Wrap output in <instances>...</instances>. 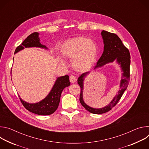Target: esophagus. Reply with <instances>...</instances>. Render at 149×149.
<instances>
[{"label":"esophagus","instance_id":"obj_1","mask_svg":"<svg viewBox=\"0 0 149 149\" xmlns=\"http://www.w3.org/2000/svg\"><path fill=\"white\" fill-rule=\"evenodd\" d=\"M70 81H71V83H74V82H75L77 81L76 77L75 76L72 75L70 77Z\"/></svg>","mask_w":149,"mask_h":149}]
</instances>
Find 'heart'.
Returning <instances> with one entry per match:
<instances>
[{
    "mask_svg": "<svg viewBox=\"0 0 149 149\" xmlns=\"http://www.w3.org/2000/svg\"><path fill=\"white\" fill-rule=\"evenodd\" d=\"M61 52L63 56L72 58V65L76 70L83 71L91 67L95 62L98 47L93 40L76 37L64 42L61 48ZM59 61L65 63L62 58Z\"/></svg>",
    "mask_w": 149,
    "mask_h": 149,
    "instance_id": "obj_1",
    "label": "heart"
}]
</instances>
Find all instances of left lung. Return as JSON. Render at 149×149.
<instances>
[{
	"label": "left lung",
	"instance_id": "1",
	"mask_svg": "<svg viewBox=\"0 0 149 149\" xmlns=\"http://www.w3.org/2000/svg\"><path fill=\"white\" fill-rule=\"evenodd\" d=\"M103 39L104 51L98 61L97 65L94 67V70L101 68L109 63L116 61L121 68L122 72L121 79L120 84V90L118 94L113 98L111 102L102 108L95 109L88 105L84 102L83 99L84 81L90 72H86L81 74L78 79V84L81 87V93L79 101L83 107L87 111L93 114H100L107 113L111 110L113 107L117 104L124 92L128 87L130 79V54L129 49L122 43L121 40L115 33L102 31L101 33Z\"/></svg>",
	"mask_w": 149,
	"mask_h": 149
}]
</instances>
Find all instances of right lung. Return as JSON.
<instances>
[{
	"mask_svg": "<svg viewBox=\"0 0 149 149\" xmlns=\"http://www.w3.org/2000/svg\"><path fill=\"white\" fill-rule=\"evenodd\" d=\"M38 32H34L29 35L22 44L18 46L15 54L23 50L25 48L36 47L45 49L48 48L44 45L41 44ZM14 59V58L13 60ZM70 86V81L68 75L61 76L56 78L55 84L49 94L43 100L36 102L29 103L24 101L20 97V100L26 109L34 114L42 116H47L54 113L58 109L60 101V97L62 91L65 87Z\"/></svg>",
	"mask_w": 149,
	"mask_h": 149,
	"instance_id": "right-lung-1",
	"label": "right lung"
}]
</instances>
